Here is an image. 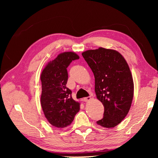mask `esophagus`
<instances>
[{
  "mask_svg": "<svg viewBox=\"0 0 158 158\" xmlns=\"http://www.w3.org/2000/svg\"><path fill=\"white\" fill-rule=\"evenodd\" d=\"M92 99L91 98V97L90 96H89V97H86V98H83V101L84 102H88V101H89V100Z\"/></svg>",
  "mask_w": 158,
  "mask_h": 158,
  "instance_id": "1",
  "label": "esophagus"
}]
</instances>
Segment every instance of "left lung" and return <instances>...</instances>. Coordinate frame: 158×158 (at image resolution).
Returning a JSON list of instances; mask_svg holds the SVG:
<instances>
[{
    "label": "left lung",
    "instance_id": "obj_1",
    "mask_svg": "<svg viewBox=\"0 0 158 158\" xmlns=\"http://www.w3.org/2000/svg\"><path fill=\"white\" fill-rule=\"evenodd\" d=\"M95 78V92L104 106L103 117L97 124L116 127L127 116L134 95L131 72L124 57L115 50L99 47L82 53Z\"/></svg>",
    "mask_w": 158,
    "mask_h": 158
}]
</instances>
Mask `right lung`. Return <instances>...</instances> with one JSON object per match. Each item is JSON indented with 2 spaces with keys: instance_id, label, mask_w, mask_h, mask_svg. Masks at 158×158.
<instances>
[{
  "instance_id": "obj_1",
  "label": "right lung",
  "mask_w": 158,
  "mask_h": 158,
  "mask_svg": "<svg viewBox=\"0 0 158 158\" xmlns=\"http://www.w3.org/2000/svg\"><path fill=\"white\" fill-rule=\"evenodd\" d=\"M79 56L73 52H64L46 65L41 74L43 111L51 125L64 128L73 121L80 110V103L72 98V91L66 86L67 67Z\"/></svg>"
}]
</instances>
